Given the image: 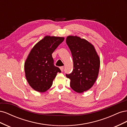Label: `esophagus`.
Instances as JSON below:
<instances>
[{"label":"esophagus","instance_id":"1","mask_svg":"<svg viewBox=\"0 0 127 127\" xmlns=\"http://www.w3.org/2000/svg\"><path fill=\"white\" fill-rule=\"evenodd\" d=\"M60 70H61V71H63V70H64V67L63 66H62V67H60Z\"/></svg>","mask_w":127,"mask_h":127}]
</instances>
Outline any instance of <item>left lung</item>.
<instances>
[{
    "mask_svg": "<svg viewBox=\"0 0 127 127\" xmlns=\"http://www.w3.org/2000/svg\"><path fill=\"white\" fill-rule=\"evenodd\" d=\"M66 43L71 52L74 68L69 74L70 87L81 93L93 86L98 75L100 60L94 46L77 36H68Z\"/></svg>",
    "mask_w": 127,
    "mask_h": 127,
    "instance_id": "8db88e82",
    "label": "left lung"
}]
</instances>
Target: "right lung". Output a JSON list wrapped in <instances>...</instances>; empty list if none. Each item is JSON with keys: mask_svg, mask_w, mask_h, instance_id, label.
<instances>
[{"mask_svg": "<svg viewBox=\"0 0 127 127\" xmlns=\"http://www.w3.org/2000/svg\"><path fill=\"white\" fill-rule=\"evenodd\" d=\"M63 37L45 36L34 46L24 64L26 78L33 89L44 92L50 88L60 69L54 65L52 53Z\"/></svg>", "mask_w": 127, "mask_h": 127, "instance_id": "right-lung-1", "label": "right lung"}]
</instances>
